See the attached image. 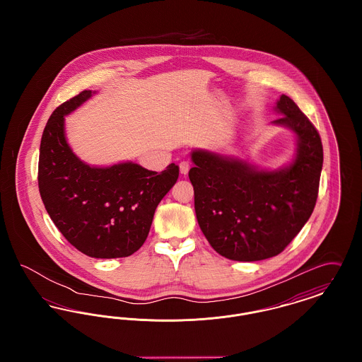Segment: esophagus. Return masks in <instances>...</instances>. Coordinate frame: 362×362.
Returning <instances> with one entry per match:
<instances>
[{"label": "esophagus", "instance_id": "obj_1", "mask_svg": "<svg viewBox=\"0 0 362 362\" xmlns=\"http://www.w3.org/2000/svg\"><path fill=\"white\" fill-rule=\"evenodd\" d=\"M179 170H180V173H182V175H187L189 171V161H180V164H179Z\"/></svg>", "mask_w": 362, "mask_h": 362}]
</instances>
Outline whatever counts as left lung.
I'll return each instance as SVG.
<instances>
[{
	"label": "left lung",
	"mask_w": 362,
	"mask_h": 362,
	"mask_svg": "<svg viewBox=\"0 0 362 362\" xmlns=\"http://www.w3.org/2000/svg\"><path fill=\"white\" fill-rule=\"evenodd\" d=\"M279 118L297 137L292 163L276 171L202 149L191 152L197 220L210 245L225 258L255 262L281 254L310 220L323 167L322 139L286 95Z\"/></svg>",
	"instance_id": "8db88e82"
}]
</instances>
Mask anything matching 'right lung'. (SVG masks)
<instances>
[{
  "label": "right lung",
  "instance_id": "1",
  "mask_svg": "<svg viewBox=\"0 0 362 362\" xmlns=\"http://www.w3.org/2000/svg\"><path fill=\"white\" fill-rule=\"evenodd\" d=\"M83 90L61 104L40 141L37 185L45 207L64 238L90 258L130 257L145 243L155 210L173 189L179 167L157 173L127 161L90 167L70 149L65 115L92 96Z\"/></svg>",
  "mask_w": 362,
  "mask_h": 362
}]
</instances>
